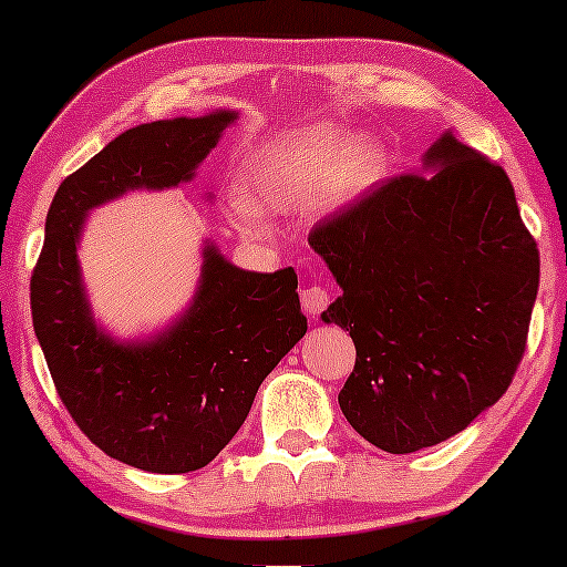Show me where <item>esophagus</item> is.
<instances>
[{"label":"esophagus","mask_w":567,"mask_h":567,"mask_svg":"<svg viewBox=\"0 0 567 567\" xmlns=\"http://www.w3.org/2000/svg\"><path fill=\"white\" fill-rule=\"evenodd\" d=\"M328 305H330V293L324 286L312 284V286H307V289H301V307H305L307 315L317 317Z\"/></svg>","instance_id":"esophagus-1"}]
</instances>
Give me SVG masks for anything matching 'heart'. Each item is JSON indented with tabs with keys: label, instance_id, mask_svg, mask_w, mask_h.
Instances as JSON below:
<instances>
[{
	"label": "heart",
	"instance_id": "1",
	"mask_svg": "<svg viewBox=\"0 0 567 567\" xmlns=\"http://www.w3.org/2000/svg\"><path fill=\"white\" fill-rule=\"evenodd\" d=\"M386 169V150L374 134L343 126H317L274 138L252 154L245 169V193L231 212L247 229L262 227L259 206L293 208L324 196L343 204L374 188Z\"/></svg>",
	"mask_w": 567,
	"mask_h": 567
}]
</instances>
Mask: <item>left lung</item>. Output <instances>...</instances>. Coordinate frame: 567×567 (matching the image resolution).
<instances>
[{
	"instance_id": "obj_1",
	"label": "left lung",
	"mask_w": 567,
	"mask_h": 567,
	"mask_svg": "<svg viewBox=\"0 0 567 567\" xmlns=\"http://www.w3.org/2000/svg\"><path fill=\"white\" fill-rule=\"evenodd\" d=\"M421 162L309 235L343 289L322 322L355 346L340 410L390 454L436 446L503 398L539 286L503 167L452 131Z\"/></svg>"
}]
</instances>
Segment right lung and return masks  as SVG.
<instances>
[{
    "label": "right lung",
    "mask_w": 567,
    "mask_h": 567,
    "mask_svg": "<svg viewBox=\"0 0 567 567\" xmlns=\"http://www.w3.org/2000/svg\"><path fill=\"white\" fill-rule=\"evenodd\" d=\"M237 118L235 107H216L123 131L59 185L45 216L30 307L53 384L92 444L144 472L206 467L245 423L262 379L307 332L293 268H237L212 239L200 247L188 307L165 328L118 338L92 312L80 266L92 208L190 183Z\"/></svg>",
    "instance_id": "1"
}]
</instances>
